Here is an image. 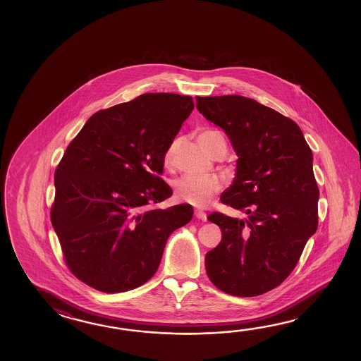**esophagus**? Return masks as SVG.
Masks as SVG:
<instances>
[{"label": "esophagus", "instance_id": "esophagus-1", "mask_svg": "<svg viewBox=\"0 0 361 361\" xmlns=\"http://www.w3.org/2000/svg\"><path fill=\"white\" fill-rule=\"evenodd\" d=\"M195 216L200 219V221H202V222H207V213H204V212H201V210H196L195 212Z\"/></svg>", "mask_w": 361, "mask_h": 361}]
</instances>
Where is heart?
I'll list each match as a JSON object with an SVG mask.
<instances>
[{"label":"heart","mask_w":361,"mask_h":361,"mask_svg":"<svg viewBox=\"0 0 361 361\" xmlns=\"http://www.w3.org/2000/svg\"><path fill=\"white\" fill-rule=\"evenodd\" d=\"M218 131L205 130L199 134V142L201 146L212 151V137ZM176 142H173L164 154V165L165 168H171L173 165V154L176 149ZM174 197L180 201L190 204L192 207H205L210 204L215 195L222 190V180L215 176H182L173 182Z\"/></svg>","instance_id":"heart-1"}]
</instances>
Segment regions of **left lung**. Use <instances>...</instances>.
I'll use <instances>...</instances> for the list:
<instances>
[{"mask_svg": "<svg viewBox=\"0 0 361 361\" xmlns=\"http://www.w3.org/2000/svg\"><path fill=\"white\" fill-rule=\"evenodd\" d=\"M196 100L200 114L222 128L238 157L221 201L246 214L207 216L223 235L205 255L207 277L231 295H261L290 275L317 230L312 152L297 123L257 100L241 95Z\"/></svg>", "mask_w": 361, "mask_h": 361, "instance_id": "left-lung-1", "label": "left lung"}]
</instances>
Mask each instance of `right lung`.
I'll return each mask as SVG.
<instances>
[{"label":"right lung","mask_w":361,"mask_h":361,"mask_svg":"<svg viewBox=\"0 0 361 361\" xmlns=\"http://www.w3.org/2000/svg\"><path fill=\"white\" fill-rule=\"evenodd\" d=\"M191 97L147 92L86 121L55 170L51 223L75 276L104 293L128 292L159 269L168 238L191 221L173 191L164 154L191 115Z\"/></svg>","instance_id":"obj_1"}]
</instances>
